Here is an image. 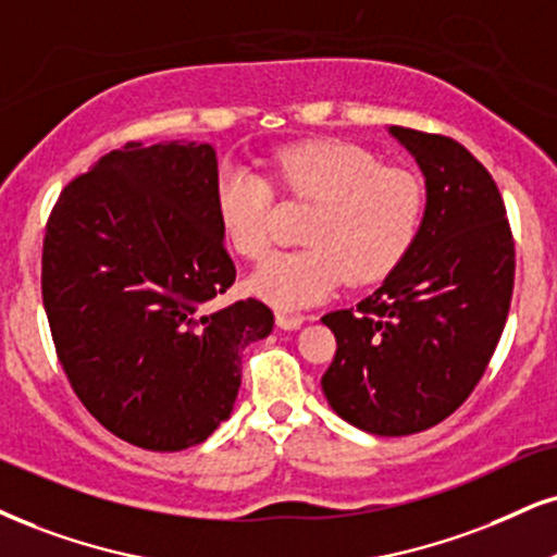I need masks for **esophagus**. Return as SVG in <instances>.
Returning a JSON list of instances; mask_svg holds the SVG:
<instances>
[{"mask_svg": "<svg viewBox=\"0 0 557 557\" xmlns=\"http://www.w3.org/2000/svg\"><path fill=\"white\" fill-rule=\"evenodd\" d=\"M301 322H305V318H301V314L276 312V325L281 327V331H297V327H301Z\"/></svg>", "mask_w": 557, "mask_h": 557, "instance_id": "34e87169", "label": "esophagus"}]
</instances>
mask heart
Listing matches in <instances>:
<instances>
[{
    "label": "heart",
    "instance_id": "obj_1",
    "mask_svg": "<svg viewBox=\"0 0 557 557\" xmlns=\"http://www.w3.org/2000/svg\"><path fill=\"white\" fill-rule=\"evenodd\" d=\"M273 183L294 201L314 203L305 250L281 252L252 273L250 292L278 310L314 305L343 281L372 284L395 271L423 219V188L400 168H382L348 141H310L273 160ZM216 214L226 243L247 260L268 256L276 239L273 185L250 168H224Z\"/></svg>",
    "mask_w": 557,
    "mask_h": 557
}]
</instances>
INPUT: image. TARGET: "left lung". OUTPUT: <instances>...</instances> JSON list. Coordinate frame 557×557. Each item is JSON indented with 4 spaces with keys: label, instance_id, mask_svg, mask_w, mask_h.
I'll return each instance as SVG.
<instances>
[{
    "label": "left lung",
    "instance_id": "8db88e82",
    "mask_svg": "<svg viewBox=\"0 0 557 557\" xmlns=\"http://www.w3.org/2000/svg\"><path fill=\"white\" fill-rule=\"evenodd\" d=\"M425 181L410 252L356 310L327 312L335 359L322 393L343 421L376 436L442 423L496 351L513 292V239L488 170L449 136L389 126Z\"/></svg>",
    "mask_w": 557,
    "mask_h": 557
}]
</instances>
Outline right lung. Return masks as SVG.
Instances as JSON below:
<instances>
[{
	"instance_id": "right-lung-1",
	"label": "right lung",
	"mask_w": 557,
	"mask_h": 557,
	"mask_svg": "<svg viewBox=\"0 0 557 557\" xmlns=\"http://www.w3.org/2000/svg\"><path fill=\"white\" fill-rule=\"evenodd\" d=\"M211 144L128 141L61 190L46 224L44 307L82 405L123 442L181 451L235 408L243 351L273 331L235 284Z\"/></svg>"
}]
</instances>
